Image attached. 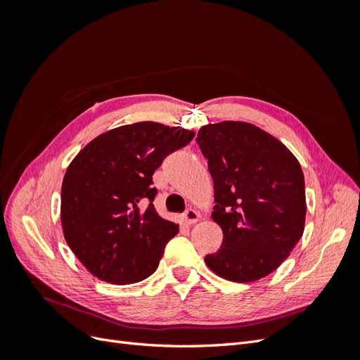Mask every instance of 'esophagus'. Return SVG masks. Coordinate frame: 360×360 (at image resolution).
<instances>
[{
  "mask_svg": "<svg viewBox=\"0 0 360 360\" xmlns=\"http://www.w3.org/2000/svg\"><path fill=\"white\" fill-rule=\"evenodd\" d=\"M181 221H183L184 224L192 225V224L200 221V213H198L197 210H193V209H188L186 212H184V213L181 214Z\"/></svg>",
  "mask_w": 360,
  "mask_h": 360,
  "instance_id": "1",
  "label": "esophagus"
}]
</instances>
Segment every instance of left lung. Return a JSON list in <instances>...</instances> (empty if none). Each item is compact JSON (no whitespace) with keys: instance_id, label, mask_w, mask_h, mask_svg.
<instances>
[{"instance_id":"left-lung-1","label":"left lung","mask_w":360,"mask_h":360,"mask_svg":"<svg viewBox=\"0 0 360 360\" xmlns=\"http://www.w3.org/2000/svg\"><path fill=\"white\" fill-rule=\"evenodd\" d=\"M222 228L219 250L204 261L217 276L252 282L288 258L304 230L307 198L300 163L291 151L250 123L222 122L200 129Z\"/></svg>"}]
</instances>
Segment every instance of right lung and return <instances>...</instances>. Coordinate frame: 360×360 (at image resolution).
Returning <instances> with one entry per match:
<instances>
[{"mask_svg":"<svg viewBox=\"0 0 360 360\" xmlns=\"http://www.w3.org/2000/svg\"><path fill=\"white\" fill-rule=\"evenodd\" d=\"M193 135L155 122L126 124L96 136L70 162L61 186L63 233L91 275L124 285L158 269L179 224L156 213L151 177Z\"/></svg>","mask_w":360,"mask_h":360,"instance_id":"right-lung-1","label":"right lung"}]
</instances>
